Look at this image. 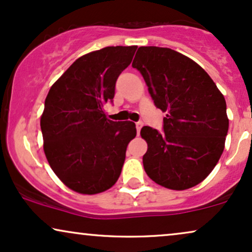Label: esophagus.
I'll return each instance as SVG.
<instances>
[{
  "instance_id": "34e87169",
  "label": "esophagus",
  "mask_w": 252,
  "mask_h": 252,
  "mask_svg": "<svg viewBox=\"0 0 252 252\" xmlns=\"http://www.w3.org/2000/svg\"><path fill=\"white\" fill-rule=\"evenodd\" d=\"M142 126H143V122H141V121H139V122H136V129H137V132H138V133H139V131H141Z\"/></svg>"
}]
</instances>
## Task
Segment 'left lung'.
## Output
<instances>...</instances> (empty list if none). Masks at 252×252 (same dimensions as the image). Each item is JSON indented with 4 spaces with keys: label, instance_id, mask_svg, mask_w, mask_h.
<instances>
[{
    "label": "left lung",
    "instance_id": "1",
    "mask_svg": "<svg viewBox=\"0 0 252 252\" xmlns=\"http://www.w3.org/2000/svg\"><path fill=\"white\" fill-rule=\"evenodd\" d=\"M132 67L144 78L155 106L166 111L164 132L141 130L148 143L146 174L170 189L195 186L223 152L229 128L224 96L201 66L167 47L141 46Z\"/></svg>",
    "mask_w": 252,
    "mask_h": 252
}]
</instances>
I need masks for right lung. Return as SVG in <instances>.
Returning a JSON list of instances; mask_svg holds the SVG:
<instances>
[{
  "label": "right lung",
  "instance_id": "obj_1",
  "mask_svg": "<svg viewBox=\"0 0 252 252\" xmlns=\"http://www.w3.org/2000/svg\"><path fill=\"white\" fill-rule=\"evenodd\" d=\"M137 46H108L80 57L50 88L40 129L51 168L81 194L109 189L119 179L126 146L136 136L130 121L107 119L119 75Z\"/></svg>",
  "mask_w": 252,
  "mask_h": 252
}]
</instances>
